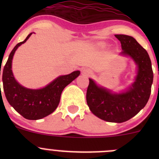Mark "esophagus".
<instances>
[{
	"instance_id": "34e87169",
	"label": "esophagus",
	"mask_w": 159,
	"mask_h": 159,
	"mask_svg": "<svg viewBox=\"0 0 159 159\" xmlns=\"http://www.w3.org/2000/svg\"><path fill=\"white\" fill-rule=\"evenodd\" d=\"M82 72H83V74H84V75H85V76H87V77H89V76H91V70H89L88 69H84V70H83Z\"/></svg>"
}]
</instances>
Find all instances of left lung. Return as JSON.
<instances>
[{
  "label": "left lung",
  "mask_w": 159,
  "mask_h": 159,
  "mask_svg": "<svg viewBox=\"0 0 159 159\" xmlns=\"http://www.w3.org/2000/svg\"><path fill=\"white\" fill-rule=\"evenodd\" d=\"M115 36L121 42V54L130 56L137 64L135 81L125 92L113 94L89 79L86 100L90 110L99 118L121 123L137 115L147 104L152 91L153 70L148 52L134 38L125 34Z\"/></svg>",
  "instance_id": "8db88e82"
}]
</instances>
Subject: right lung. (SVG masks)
<instances>
[{
  "label": "right lung",
  "instance_id": "add662e5",
  "mask_svg": "<svg viewBox=\"0 0 159 159\" xmlns=\"http://www.w3.org/2000/svg\"><path fill=\"white\" fill-rule=\"evenodd\" d=\"M31 34L32 33L29 34L25 41L18 43L12 50L2 70V81L6 98L11 106L26 119L38 120L48 116L57 108L62 91L78 77L80 71L76 70L69 75L58 77L41 89H28L19 84L14 79L11 70L13 56L17 48L24 44Z\"/></svg>",
  "mask_w": 159,
  "mask_h": 159
}]
</instances>
